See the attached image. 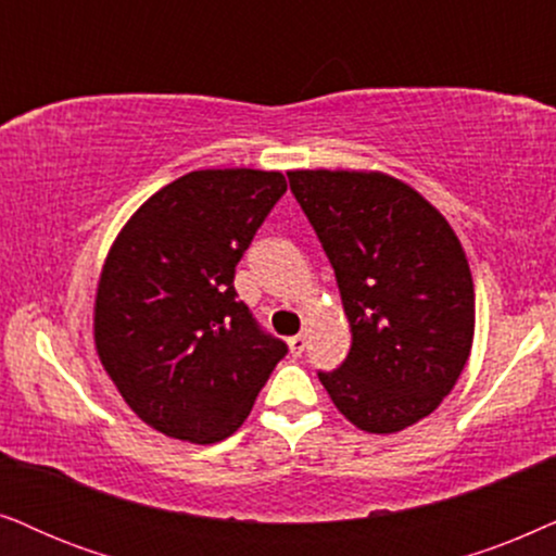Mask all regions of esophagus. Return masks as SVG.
<instances>
[{
  "label": "esophagus",
  "mask_w": 556,
  "mask_h": 556,
  "mask_svg": "<svg viewBox=\"0 0 556 556\" xmlns=\"http://www.w3.org/2000/svg\"><path fill=\"white\" fill-rule=\"evenodd\" d=\"M287 343H290L292 355H300L302 351H305V345H307V336H305V332H300V336H292L290 340H287Z\"/></svg>",
  "instance_id": "1"
}]
</instances>
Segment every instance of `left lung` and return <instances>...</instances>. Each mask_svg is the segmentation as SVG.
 Wrapping results in <instances>:
<instances>
[{"mask_svg": "<svg viewBox=\"0 0 556 556\" xmlns=\"http://www.w3.org/2000/svg\"><path fill=\"white\" fill-rule=\"evenodd\" d=\"M290 188L328 254L353 343L317 371L348 421L402 432L460 379L476 330V290L445 216L383 173L292 169Z\"/></svg>", "mask_w": 556, "mask_h": 556, "instance_id": "obj_1", "label": "left lung"}]
</instances>
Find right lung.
Returning a JSON list of instances; mask_svg holds the SVG:
<instances>
[{"mask_svg": "<svg viewBox=\"0 0 556 556\" xmlns=\"http://www.w3.org/2000/svg\"><path fill=\"white\" fill-rule=\"evenodd\" d=\"M285 190L282 173L195 169L154 192L109 251L96 351L131 412L167 438L226 440L287 355L233 287Z\"/></svg>", "mask_w": 556, "mask_h": 556, "instance_id": "right-lung-1", "label": "right lung"}]
</instances>
